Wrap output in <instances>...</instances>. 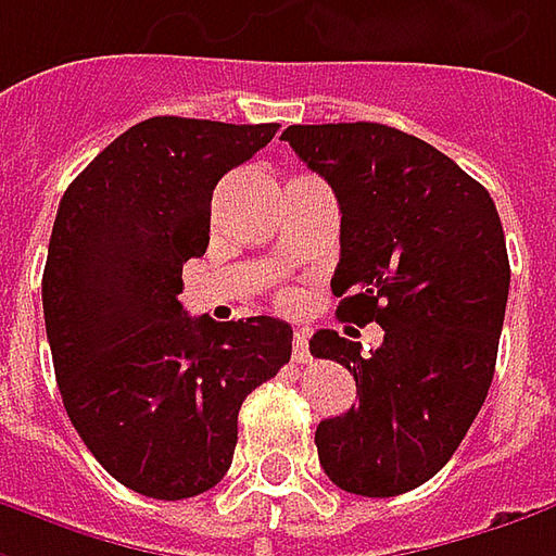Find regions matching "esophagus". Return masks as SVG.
Wrapping results in <instances>:
<instances>
[{"instance_id":"34e87169","label":"esophagus","mask_w":556,"mask_h":556,"mask_svg":"<svg viewBox=\"0 0 556 556\" xmlns=\"http://www.w3.org/2000/svg\"><path fill=\"white\" fill-rule=\"evenodd\" d=\"M307 357H311V351H307V332L295 329V336H292V361L295 364H307Z\"/></svg>"}]
</instances>
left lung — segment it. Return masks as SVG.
Instances as JSON below:
<instances>
[{"instance_id": "1", "label": "left lung", "mask_w": 556, "mask_h": 556, "mask_svg": "<svg viewBox=\"0 0 556 556\" xmlns=\"http://www.w3.org/2000/svg\"><path fill=\"white\" fill-rule=\"evenodd\" d=\"M279 139L339 199L336 314L386 329L370 354L336 329L311 339L357 382V404L317 426L320 467L351 495H404L451 460L495 376L510 289L497 207L451 157L386 124H295Z\"/></svg>"}]
</instances>
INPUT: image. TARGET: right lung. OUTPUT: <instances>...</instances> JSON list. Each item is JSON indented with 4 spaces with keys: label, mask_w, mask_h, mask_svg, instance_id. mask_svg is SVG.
I'll return each instance as SVG.
<instances>
[{
    "label": "right lung",
    "mask_w": 556,
    "mask_h": 556,
    "mask_svg": "<svg viewBox=\"0 0 556 556\" xmlns=\"http://www.w3.org/2000/svg\"><path fill=\"white\" fill-rule=\"evenodd\" d=\"M277 124L149 117L61 195L42 314L64 410L127 489L180 501L230 470L239 407L292 354L277 317H186L182 264L202 257L211 192Z\"/></svg>",
    "instance_id": "add662e5"
}]
</instances>
